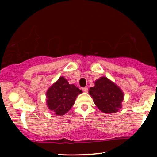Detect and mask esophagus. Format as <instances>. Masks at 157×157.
<instances>
[{"mask_svg":"<svg viewBox=\"0 0 157 157\" xmlns=\"http://www.w3.org/2000/svg\"><path fill=\"white\" fill-rule=\"evenodd\" d=\"M83 91L86 92V93H88V91H89V89H88L87 87H84V88H83Z\"/></svg>","mask_w":157,"mask_h":157,"instance_id":"1","label":"esophagus"}]
</instances>
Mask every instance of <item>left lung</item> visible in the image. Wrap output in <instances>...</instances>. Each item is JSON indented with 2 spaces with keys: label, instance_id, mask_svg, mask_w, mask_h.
Listing matches in <instances>:
<instances>
[{
  "label": "left lung",
  "instance_id": "left-lung-1",
  "mask_svg": "<svg viewBox=\"0 0 157 157\" xmlns=\"http://www.w3.org/2000/svg\"><path fill=\"white\" fill-rule=\"evenodd\" d=\"M94 83L89 92L98 109L105 113L119 111L124 96L122 90L106 76L101 77Z\"/></svg>",
  "mask_w": 157,
  "mask_h": 157
}]
</instances>
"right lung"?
<instances>
[{"label":"right lung","instance_id":"right-lung-1","mask_svg":"<svg viewBox=\"0 0 157 157\" xmlns=\"http://www.w3.org/2000/svg\"><path fill=\"white\" fill-rule=\"evenodd\" d=\"M82 91L74 84H69L61 76L46 91V105L56 115L66 114L74 106L76 98Z\"/></svg>","mask_w":157,"mask_h":157}]
</instances>
